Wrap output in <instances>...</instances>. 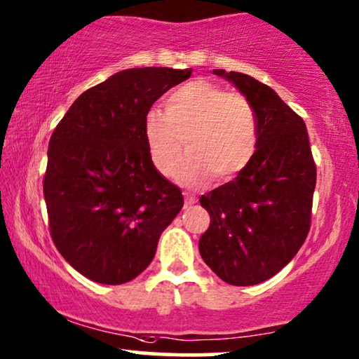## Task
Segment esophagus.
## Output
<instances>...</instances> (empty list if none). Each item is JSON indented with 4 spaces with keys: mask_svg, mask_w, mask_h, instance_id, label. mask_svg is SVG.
I'll use <instances>...</instances> for the list:
<instances>
[{
    "mask_svg": "<svg viewBox=\"0 0 359 359\" xmlns=\"http://www.w3.org/2000/svg\"><path fill=\"white\" fill-rule=\"evenodd\" d=\"M194 203H196V198L191 196V194H188V193H184V208H188V206H191V204H194Z\"/></svg>",
    "mask_w": 359,
    "mask_h": 359,
    "instance_id": "obj_1",
    "label": "esophagus"
}]
</instances>
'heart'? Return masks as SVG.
I'll list each match as a JSON object with an SVG mask.
<instances>
[{
    "label": "heart",
    "mask_w": 359,
    "mask_h": 359,
    "mask_svg": "<svg viewBox=\"0 0 359 359\" xmlns=\"http://www.w3.org/2000/svg\"><path fill=\"white\" fill-rule=\"evenodd\" d=\"M143 137L153 166L178 184L196 188L216 175L229 181L252 160L257 148V117L250 102L239 92L217 83L191 81L166 97L165 109L150 110L143 120Z\"/></svg>",
    "instance_id": "b5f03b06"
}]
</instances>
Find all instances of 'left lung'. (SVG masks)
<instances>
[{"label":"left lung","instance_id":"8db88e82","mask_svg":"<svg viewBox=\"0 0 359 359\" xmlns=\"http://www.w3.org/2000/svg\"><path fill=\"white\" fill-rule=\"evenodd\" d=\"M252 105L257 150L234 181L199 199L211 216L199 254L221 280L249 287L295 257L310 229L316 168L305 122L277 92L241 72L214 69Z\"/></svg>","mask_w":359,"mask_h":359}]
</instances>
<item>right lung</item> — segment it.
Listing matches in <instances>:
<instances>
[{
	"label": "right lung",
	"mask_w": 359,
	"mask_h": 359,
	"mask_svg": "<svg viewBox=\"0 0 359 359\" xmlns=\"http://www.w3.org/2000/svg\"><path fill=\"white\" fill-rule=\"evenodd\" d=\"M191 72L120 71L79 95L55 127L44 176L50 236L83 277L120 285L140 276L183 208L180 188L153 166L143 120Z\"/></svg>",
	"instance_id": "add662e5"
}]
</instances>
